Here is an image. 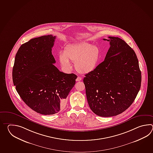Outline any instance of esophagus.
I'll list each match as a JSON object with an SVG mask.
<instances>
[{
    "label": "esophagus",
    "instance_id": "34e87169",
    "mask_svg": "<svg viewBox=\"0 0 153 153\" xmlns=\"http://www.w3.org/2000/svg\"><path fill=\"white\" fill-rule=\"evenodd\" d=\"M81 80H82V78H81V77H80V76H78V77H77V78H76V81H81Z\"/></svg>",
    "mask_w": 153,
    "mask_h": 153
}]
</instances>
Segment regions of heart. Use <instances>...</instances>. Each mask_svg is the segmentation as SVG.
I'll use <instances>...</instances> for the list:
<instances>
[{
    "instance_id": "obj_1",
    "label": "heart",
    "mask_w": 153,
    "mask_h": 153,
    "mask_svg": "<svg viewBox=\"0 0 153 153\" xmlns=\"http://www.w3.org/2000/svg\"><path fill=\"white\" fill-rule=\"evenodd\" d=\"M101 58V51L97 46L86 42L67 46L64 52H61L59 56V61L64 68L71 69L72 65L70 61L75 62L76 70L82 74L94 71L99 65Z\"/></svg>"
}]
</instances>
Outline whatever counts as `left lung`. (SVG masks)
<instances>
[{
	"label": "left lung",
	"mask_w": 153,
	"mask_h": 153,
	"mask_svg": "<svg viewBox=\"0 0 153 153\" xmlns=\"http://www.w3.org/2000/svg\"><path fill=\"white\" fill-rule=\"evenodd\" d=\"M110 42L104 61L85 74L88 103L94 114L110 117L130 107L140 91L141 72L136 53L123 39L108 36Z\"/></svg>",
	"instance_id": "1"
}]
</instances>
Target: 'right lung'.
<instances>
[{"instance_id": "1", "label": "right lung", "mask_w": 153, "mask_h": 153, "mask_svg": "<svg viewBox=\"0 0 153 153\" xmlns=\"http://www.w3.org/2000/svg\"><path fill=\"white\" fill-rule=\"evenodd\" d=\"M55 36L30 39L20 46L15 56L13 85L29 108L43 115H52L63 107L77 76L60 72L52 55Z\"/></svg>"}]
</instances>
